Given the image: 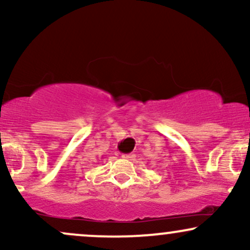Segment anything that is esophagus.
Wrapping results in <instances>:
<instances>
[{
	"label": "esophagus",
	"mask_w": 250,
	"mask_h": 250,
	"mask_svg": "<svg viewBox=\"0 0 250 250\" xmlns=\"http://www.w3.org/2000/svg\"><path fill=\"white\" fill-rule=\"evenodd\" d=\"M134 157H135V154L122 155V159H125V160H134Z\"/></svg>",
	"instance_id": "esophagus-1"
}]
</instances>
